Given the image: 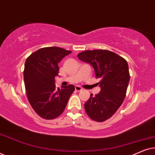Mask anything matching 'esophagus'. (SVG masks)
<instances>
[{"label": "esophagus", "mask_w": 155, "mask_h": 155, "mask_svg": "<svg viewBox=\"0 0 155 155\" xmlns=\"http://www.w3.org/2000/svg\"><path fill=\"white\" fill-rule=\"evenodd\" d=\"M75 90L77 91V92H80V91L82 90V88L81 87H80V86H75Z\"/></svg>", "instance_id": "esophagus-1"}]
</instances>
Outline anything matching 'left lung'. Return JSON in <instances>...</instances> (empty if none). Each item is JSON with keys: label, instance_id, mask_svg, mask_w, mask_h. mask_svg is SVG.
<instances>
[{"label": "left lung", "instance_id": "obj_1", "mask_svg": "<svg viewBox=\"0 0 155 155\" xmlns=\"http://www.w3.org/2000/svg\"><path fill=\"white\" fill-rule=\"evenodd\" d=\"M78 57L92 65L101 87L99 94H91L84 104L86 113L94 121H105L116 113L126 95L130 80L128 63L116 53L104 49L84 51Z\"/></svg>", "mask_w": 155, "mask_h": 155}]
</instances>
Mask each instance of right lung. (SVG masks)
Wrapping results in <instances>:
<instances>
[{
	"instance_id": "add662e5",
	"label": "right lung",
	"mask_w": 155,
	"mask_h": 155,
	"mask_svg": "<svg viewBox=\"0 0 155 155\" xmlns=\"http://www.w3.org/2000/svg\"><path fill=\"white\" fill-rule=\"evenodd\" d=\"M71 51L50 46L39 48L27 57L24 69V80L27 99L40 117L54 119L64 111L68 101L75 90L73 84L56 88L58 63Z\"/></svg>"
}]
</instances>
